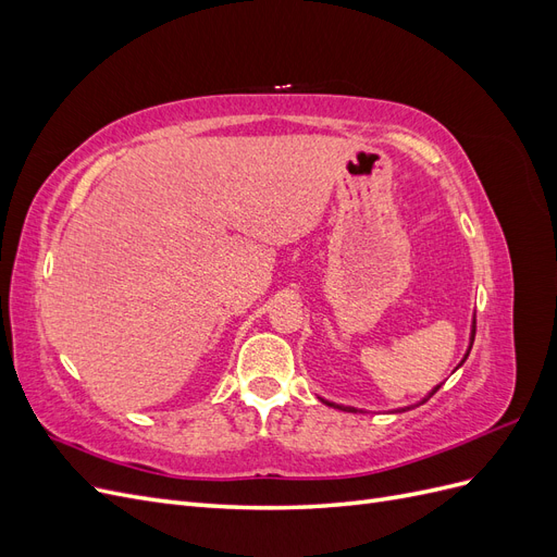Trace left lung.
<instances>
[{
    "instance_id": "obj_1",
    "label": "left lung",
    "mask_w": 557,
    "mask_h": 557,
    "mask_svg": "<svg viewBox=\"0 0 557 557\" xmlns=\"http://www.w3.org/2000/svg\"><path fill=\"white\" fill-rule=\"evenodd\" d=\"M474 336H476V318H474V323H471V336H469V348H467V352H465V358H462V362H465V360H467V356H469V350H471V344H474ZM462 362H460L458 367H462ZM458 367H455V369H458ZM440 387H442V385H436V387H434V391H432V393H430V395H428V397H425L423 401H428V399H430V397H432V395H434L436 391H440ZM323 401L327 404V407H336V409H342V411H358L356 407H344V404H334V401H327V399H323ZM423 401H418V404H423ZM418 404H416V407H418ZM407 409H411V407H404V409H397V411H407Z\"/></svg>"
}]
</instances>
